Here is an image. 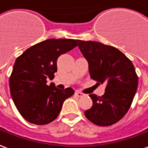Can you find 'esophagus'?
<instances>
[{"instance_id":"1","label":"esophagus","mask_w":148,"mask_h":148,"mask_svg":"<svg viewBox=\"0 0 148 148\" xmlns=\"http://www.w3.org/2000/svg\"><path fill=\"white\" fill-rule=\"evenodd\" d=\"M75 95L76 96V97H82V96L84 95L82 92H80L79 91H76V92H75Z\"/></svg>"}]
</instances>
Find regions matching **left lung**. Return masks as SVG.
<instances>
[{
	"mask_svg": "<svg viewBox=\"0 0 148 148\" xmlns=\"http://www.w3.org/2000/svg\"><path fill=\"white\" fill-rule=\"evenodd\" d=\"M88 63V72L97 84L106 83L101 97L90 94L92 106L84 112L91 123L109 127L126 115L138 87V76L132 62L119 49L98 42L77 40Z\"/></svg>",
	"mask_w": 148,
	"mask_h": 148,
	"instance_id": "left-lung-1",
	"label": "left lung"
}]
</instances>
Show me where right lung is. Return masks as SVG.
<instances>
[{"label": "right lung", "instance_id": "add662e5", "mask_svg": "<svg viewBox=\"0 0 148 148\" xmlns=\"http://www.w3.org/2000/svg\"><path fill=\"white\" fill-rule=\"evenodd\" d=\"M77 46L75 39L50 38L34 45L17 58L10 77V93L18 112L29 123L46 125L60 113L71 88L59 89L47 84L57 72V60Z\"/></svg>", "mask_w": 148, "mask_h": 148}]
</instances>
